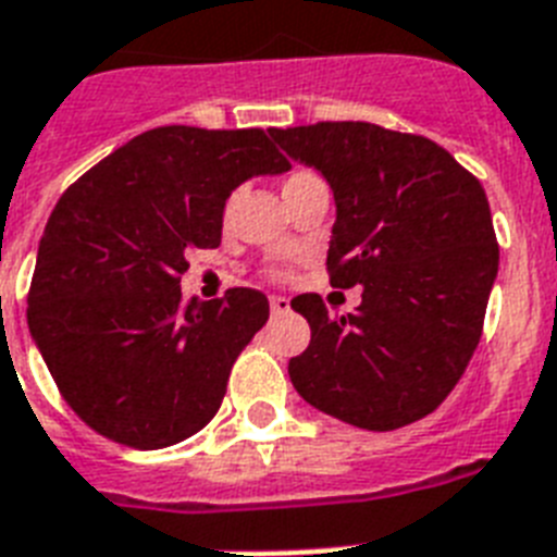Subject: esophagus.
<instances>
[{"mask_svg":"<svg viewBox=\"0 0 557 557\" xmlns=\"http://www.w3.org/2000/svg\"><path fill=\"white\" fill-rule=\"evenodd\" d=\"M287 310H290V299L287 296H270V313L284 315Z\"/></svg>","mask_w":557,"mask_h":557,"instance_id":"34e87169","label":"esophagus"}]
</instances>
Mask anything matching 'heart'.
<instances>
[{
  "label": "heart",
  "mask_w": 557,
  "mask_h": 557,
  "mask_svg": "<svg viewBox=\"0 0 557 557\" xmlns=\"http://www.w3.org/2000/svg\"><path fill=\"white\" fill-rule=\"evenodd\" d=\"M310 181H319V177H315L313 172H301V169H296V172H290V175L284 177V189H293V186L310 184Z\"/></svg>",
  "instance_id": "obj_1"
}]
</instances>
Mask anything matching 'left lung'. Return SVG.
Here are the masks:
<instances>
[{"mask_svg": "<svg viewBox=\"0 0 557 557\" xmlns=\"http://www.w3.org/2000/svg\"><path fill=\"white\" fill-rule=\"evenodd\" d=\"M270 137L331 184V284L362 287L348 315L315 293L290 301L310 324L293 388L356 429H403L451 394L478 348L497 278L486 193L429 137L359 120Z\"/></svg>", "mask_w": 557, "mask_h": 557, "instance_id": "left-lung-1", "label": "left lung"}]
</instances>
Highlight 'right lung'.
Wrapping results in <instances>:
<instances>
[{
  "label": "right lung",
  "instance_id": "1",
  "mask_svg": "<svg viewBox=\"0 0 557 557\" xmlns=\"http://www.w3.org/2000/svg\"><path fill=\"white\" fill-rule=\"evenodd\" d=\"M261 128L160 126L69 186L37 250L28 331L83 422L132 448L201 431L270 305L250 287L181 301L186 252L221 244L224 207L250 177L284 175Z\"/></svg>",
  "mask_w": 557,
  "mask_h": 557
}]
</instances>
